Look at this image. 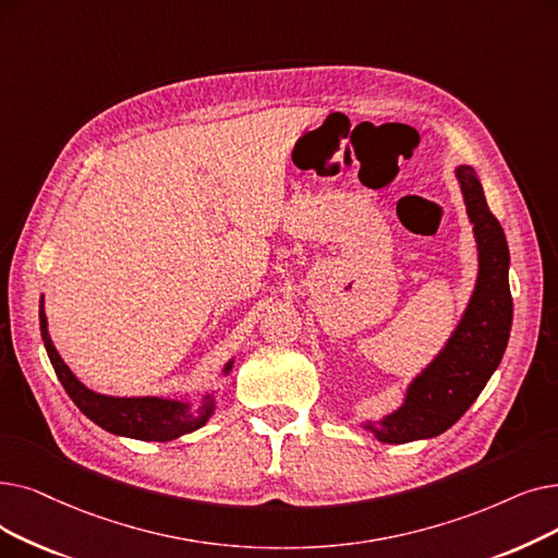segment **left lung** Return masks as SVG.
I'll use <instances>...</instances> for the list:
<instances>
[{"mask_svg":"<svg viewBox=\"0 0 558 558\" xmlns=\"http://www.w3.org/2000/svg\"><path fill=\"white\" fill-rule=\"evenodd\" d=\"M478 251V276L470 303L442 351L410 380L395 413L367 422L365 428L387 445L428 440L451 428L476 401L499 367L513 324L508 287L506 234L490 211L472 166H456Z\"/></svg>","mask_w":558,"mask_h":558,"instance_id":"8db88e82","label":"left lung"}]
</instances>
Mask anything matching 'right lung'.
Returning a JSON list of instances; mask_svg holds the SVG:
<instances>
[{"label":"right lung","instance_id":"add662e5","mask_svg":"<svg viewBox=\"0 0 558 558\" xmlns=\"http://www.w3.org/2000/svg\"><path fill=\"white\" fill-rule=\"evenodd\" d=\"M43 303L45 301L40 299L38 317H40V335H43L45 351L50 355L52 367L61 385L65 387L68 397L75 401V405L90 422H95L113 435H125V438L145 440V442H168L191 430H198L214 415V408H216L214 395H207L205 401L196 408L189 401H178V399L109 397V395L88 390V387L70 372V367L54 349L50 330H47V317H45ZM232 365L234 360H230L223 367V376L232 372Z\"/></svg>","mask_w":558,"mask_h":558}]
</instances>
